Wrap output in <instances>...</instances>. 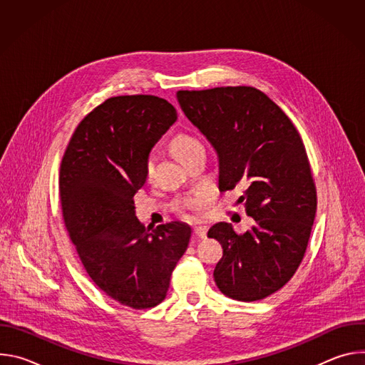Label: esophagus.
I'll use <instances>...</instances> for the list:
<instances>
[{"label":"esophagus","mask_w":365,"mask_h":365,"mask_svg":"<svg viewBox=\"0 0 365 365\" xmlns=\"http://www.w3.org/2000/svg\"><path fill=\"white\" fill-rule=\"evenodd\" d=\"M193 234H195L197 238H205V237H206V227H202V225L195 227V228H193Z\"/></svg>","instance_id":"obj_1"}]
</instances>
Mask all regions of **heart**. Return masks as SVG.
<instances>
[{
	"mask_svg": "<svg viewBox=\"0 0 365 365\" xmlns=\"http://www.w3.org/2000/svg\"><path fill=\"white\" fill-rule=\"evenodd\" d=\"M196 147H200V143L189 134H179L172 141V150L179 160L182 158H185L187 153L195 150ZM151 168H153V158H148V160L145 163V172L147 173L151 172Z\"/></svg>",
	"mask_w": 365,
	"mask_h": 365,
	"instance_id": "heart-1",
	"label": "heart"
}]
</instances>
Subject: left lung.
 I'll use <instances>...</instances> for the list:
<instances>
[{"instance_id":"obj_1","label":"left lung","mask_w":365,"mask_h":365,"mask_svg":"<svg viewBox=\"0 0 365 365\" xmlns=\"http://www.w3.org/2000/svg\"><path fill=\"white\" fill-rule=\"evenodd\" d=\"M187 120L218 155V187H245L238 202L254 218L250 231L214 224L224 255L214 270L218 289L241 302L282 289L304 255L317 215V189L303 141L289 117L262 91L225 86L179 91Z\"/></svg>"}]
</instances>
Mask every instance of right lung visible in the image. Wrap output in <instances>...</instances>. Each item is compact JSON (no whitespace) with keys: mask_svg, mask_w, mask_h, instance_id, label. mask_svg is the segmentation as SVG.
Returning a JSON list of instances; mask_svg holds the SVG:
<instances>
[{"mask_svg":"<svg viewBox=\"0 0 365 365\" xmlns=\"http://www.w3.org/2000/svg\"><path fill=\"white\" fill-rule=\"evenodd\" d=\"M176 120L163 98H110L81 121L61 165L63 220L81 262L102 292L133 309L165 300L192 234L179 221L150 232L133 199L151 148Z\"/></svg>","mask_w":365,"mask_h":365,"instance_id":"obj_1","label":"right lung"}]
</instances>
